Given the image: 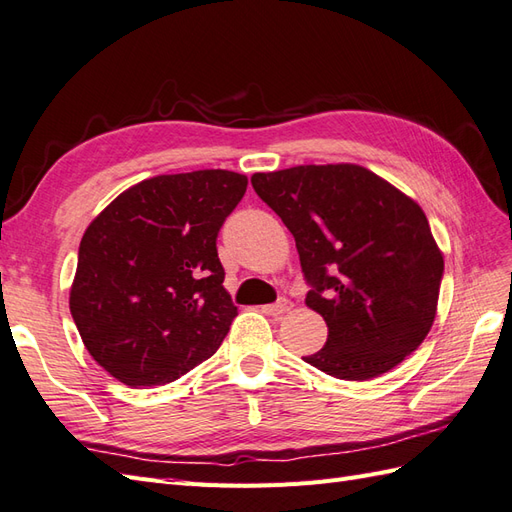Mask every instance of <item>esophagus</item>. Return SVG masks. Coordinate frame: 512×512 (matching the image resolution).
I'll use <instances>...</instances> for the list:
<instances>
[{"mask_svg": "<svg viewBox=\"0 0 512 512\" xmlns=\"http://www.w3.org/2000/svg\"><path fill=\"white\" fill-rule=\"evenodd\" d=\"M292 309V303L287 298H281L279 303H274V305H266V307H261V311L266 313V316H274V318H279V316H283V313H287Z\"/></svg>", "mask_w": 512, "mask_h": 512, "instance_id": "esophagus-1", "label": "esophagus"}]
</instances>
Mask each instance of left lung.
<instances>
[{
    "label": "left lung",
    "mask_w": 512,
    "mask_h": 512,
    "mask_svg": "<svg viewBox=\"0 0 512 512\" xmlns=\"http://www.w3.org/2000/svg\"><path fill=\"white\" fill-rule=\"evenodd\" d=\"M296 240L305 305L329 326L305 357L342 381H370L424 342L437 316L443 255L413 199L357 164L294 166L251 177Z\"/></svg>",
    "instance_id": "8db88e82"
}]
</instances>
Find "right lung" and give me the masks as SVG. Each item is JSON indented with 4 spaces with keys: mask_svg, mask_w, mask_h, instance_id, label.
<instances>
[{
    "mask_svg": "<svg viewBox=\"0 0 512 512\" xmlns=\"http://www.w3.org/2000/svg\"><path fill=\"white\" fill-rule=\"evenodd\" d=\"M246 183L220 168L151 177L88 225L69 307L90 357L116 381L173 383L222 344L238 307L222 287L216 238Z\"/></svg>",
    "mask_w": 512,
    "mask_h": 512,
    "instance_id": "obj_1",
    "label": "right lung"
}]
</instances>
